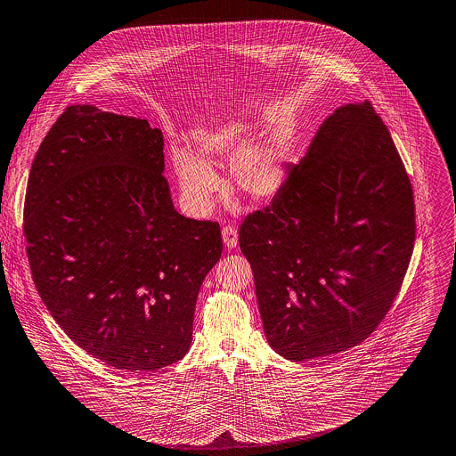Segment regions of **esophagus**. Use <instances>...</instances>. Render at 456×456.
<instances>
[{
  "label": "esophagus",
  "instance_id": "1",
  "mask_svg": "<svg viewBox=\"0 0 456 456\" xmlns=\"http://www.w3.org/2000/svg\"><path fill=\"white\" fill-rule=\"evenodd\" d=\"M222 238H224L225 247H229V248L238 247V231L234 225H225L222 229Z\"/></svg>",
  "mask_w": 456,
  "mask_h": 456
}]
</instances>
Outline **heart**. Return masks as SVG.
<instances>
[{
	"label": "heart",
	"instance_id": "obj_1",
	"mask_svg": "<svg viewBox=\"0 0 456 456\" xmlns=\"http://www.w3.org/2000/svg\"><path fill=\"white\" fill-rule=\"evenodd\" d=\"M250 127L245 124H225L211 131L197 133L199 154L188 147H174L170 152L181 197L191 213H208L222 179L211 163L231 159L232 183L250 200L263 202L275 197L286 181V149L273 138H259L246 148ZM246 149L243 150L242 147Z\"/></svg>",
	"mask_w": 456,
	"mask_h": 456
}]
</instances>
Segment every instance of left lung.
Listing matches in <instances>:
<instances>
[{
    "instance_id": "8db88e82",
    "label": "left lung",
    "mask_w": 456,
    "mask_h": 456,
    "mask_svg": "<svg viewBox=\"0 0 456 456\" xmlns=\"http://www.w3.org/2000/svg\"><path fill=\"white\" fill-rule=\"evenodd\" d=\"M414 241L412 184L382 117L370 101L336 110L240 227L268 343L289 361L361 345L396 300Z\"/></svg>"
}]
</instances>
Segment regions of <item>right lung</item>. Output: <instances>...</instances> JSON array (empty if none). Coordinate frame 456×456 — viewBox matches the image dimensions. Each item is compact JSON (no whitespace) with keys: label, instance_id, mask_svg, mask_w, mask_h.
I'll return each mask as SVG.
<instances>
[{"label":"right lung","instance_id":"1","mask_svg":"<svg viewBox=\"0 0 456 456\" xmlns=\"http://www.w3.org/2000/svg\"><path fill=\"white\" fill-rule=\"evenodd\" d=\"M163 134L145 118L65 108L33 159L26 254L61 330L122 371H154L191 345L200 284L222 256L220 225L179 215Z\"/></svg>","mask_w":456,"mask_h":456}]
</instances>
